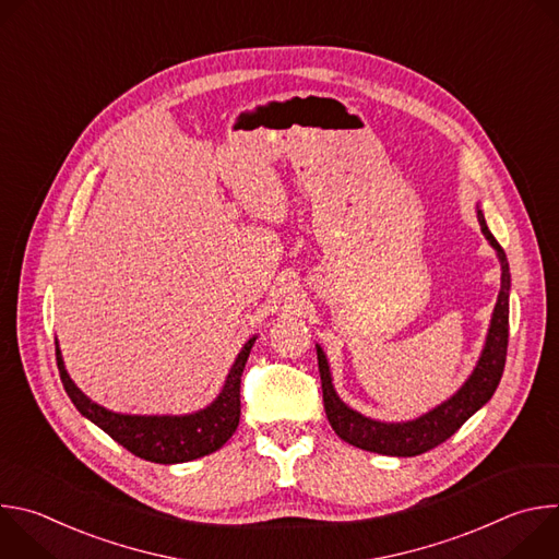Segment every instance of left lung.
Returning <instances> with one entry per match:
<instances>
[{
  "label": "left lung",
  "mask_w": 559,
  "mask_h": 559,
  "mask_svg": "<svg viewBox=\"0 0 559 559\" xmlns=\"http://www.w3.org/2000/svg\"><path fill=\"white\" fill-rule=\"evenodd\" d=\"M477 221H480L483 234L491 248L498 254L502 278H500V294L498 302L491 313V323L487 332V341L483 347L480 358H477L471 376L464 380V384L447 397L444 403L433 407L431 412L405 420V423H380L373 418L362 416L360 412L352 409L341 401V395L334 389L332 382V369L330 360L321 345H316L318 356V371H321L323 382V403L325 414L336 431V436L358 449L382 453V455H395V457H414L420 455L438 444H442L447 438H451L477 409H483L491 395L496 393L504 362H507V345H509V292H511V272L509 261L496 236L489 231L483 210L477 207Z\"/></svg>",
  "instance_id": "left-lung-1"
}]
</instances>
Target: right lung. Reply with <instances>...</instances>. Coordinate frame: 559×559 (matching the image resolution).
Segmentation results:
<instances>
[{
  "mask_svg": "<svg viewBox=\"0 0 559 559\" xmlns=\"http://www.w3.org/2000/svg\"><path fill=\"white\" fill-rule=\"evenodd\" d=\"M257 338L259 336H252L238 352L214 401L207 407L183 416L117 414L93 403L68 376L57 341L55 347L63 389L79 414L104 429L136 457L156 464H179L218 451L236 431L238 418H241V376Z\"/></svg>",
  "mask_w": 559,
  "mask_h": 559,
  "instance_id": "right-lung-1",
  "label": "right lung"
}]
</instances>
